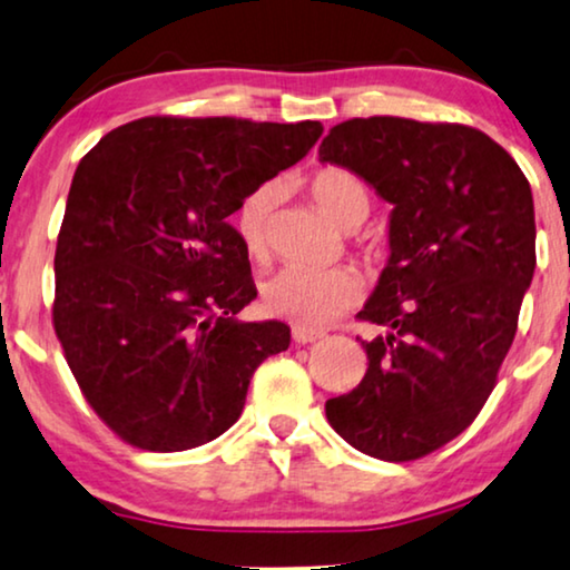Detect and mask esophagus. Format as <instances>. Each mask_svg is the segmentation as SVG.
I'll list each match as a JSON object with an SVG mask.
<instances>
[{"mask_svg": "<svg viewBox=\"0 0 570 570\" xmlns=\"http://www.w3.org/2000/svg\"><path fill=\"white\" fill-rule=\"evenodd\" d=\"M322 337H324V332L308 330V326H301V324L293 326V340L298 342V345H311V342H316V340H322Z\"/></svg>", "mask_w": 570, "mask_h": 570, "instance_id": "obj_1", "label": "esophagus"}]
</instances>
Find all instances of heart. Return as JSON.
Returning a JSON list of instances; mask_svg holds the SVG:
<instances>
[{"mask_svg":"<svg viewBox=\"0 0 570 570\" xmlns=\"http://www.w3.org/2000/svg\"><path fill=\"white\" fill-rule=\"evenodd\" d=\"M311 197L345 230L357 228L371 209L368 186L363 184L361 176L350 174L345 168L318 170L311 181ZM275 199V186H259L238 205L236 233L246 252L256 259L269 248V217ZM361 295L363 279L347 267H285L264 287V303L272 314L308 326V330L332 324L347 308H353Z\"/></svg>","mask_w":570,"mask_h":570,"instance_id":"heart-1","label":"heart"}]
</instances>
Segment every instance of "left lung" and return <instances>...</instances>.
<instances>
[{"label":"left lung","mask_w":570,"mask_h":570,"mask_svg":"<svg viewBox=\"0 0 570 570\" xmlns=\"http://www.w3.org/2000/svg\"><path fill=\"white\" fill-rule=\"evenodd\" d=\"M318 160L361 176L389 213V259L357 316L368 371L326 400L363 454L410 462L478 417L534 275V202L517 160L480 129L400 116L332 127Z\"/></svg>","instance_id":"1"}]
</instances>
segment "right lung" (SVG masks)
Here are the masks:
<instances>
[{
  "mask_svg": "<svg viewBox=\"0 0 570 570\" xmlns=\"http://www.w3.org/2000/svg\"><path fill=\"white\" fill-rule=\"evenodd\" d=\"M322 131L147 116L80 160L53 256V330L85 400L131 446L223 435L259 363L291 345L283 322L236 318L256 285L228 217Z\"/></svg>",
  "mask_w": 570,
  "mask_h": 570,
  "instance_id": "right-lung-1",
  "label": "right lung"
}]
</instances>
